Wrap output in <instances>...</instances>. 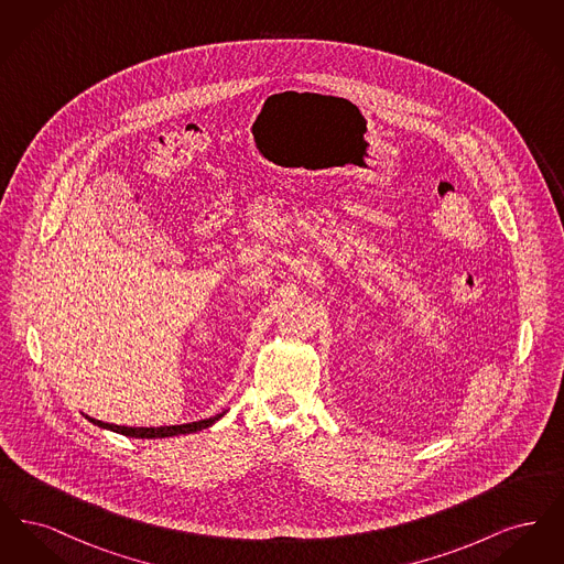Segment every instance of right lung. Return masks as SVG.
Wrapping results in <instances>:
<instances>
[{
	"instance_id": "right-lung-1",
	"label": "right lung",
	"mask_w": 564,
	"mask_h": 564,
	"mask_svg": "<svg viewBox=\"0 0 564 564\" xmlns=\"http://www.w3.org/2000/svg\"><path fill=\"white\" fill-rule=\"evenodd\" d=\"M224 414H217L212 419H205V421H196V423H188V425H171V427H122V425H109V423H101V421H95L90 416H86L93 425H99L104 430L116 431V433H122V435H129V437H171V435H186V433H194V431L207 430L212 427L217 419H221Z\"/></svg>"
}]
</instances>
